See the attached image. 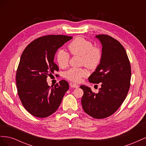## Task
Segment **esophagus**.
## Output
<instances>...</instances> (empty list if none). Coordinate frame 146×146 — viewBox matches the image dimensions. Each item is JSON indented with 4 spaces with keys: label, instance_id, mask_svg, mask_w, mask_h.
Masks as SVG:
<instances>
[{
    "label": "esophagus",
    "instance_id": "1",
    "mask_svg": "<svg viewBox=\"0 0 146 146\" xmlns=\"http://www.w3.org/2000/svg\"><path fill=\"white\" fill-rule=\"evenodd\" d=\"M70 86L71 88H78L79 86L76 85V84H74V83H70Z\"/></svg>",
    "mask_w": 146,
    "mask_h": 146
}]
</instances>
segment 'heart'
<instances>
[{
    "label": "heart",
    "instance_id": "b5f03b06",
    "mask_svg": "<svg viewBox=\"0 0 146 146\" xmlns=\"http://www.w3.org/2000/svg\"><path fill=\"white\" fill-rule=\"evenodd\" d=\"M68 49L74 55L82 56V63L90 69H95L99 65L102 58V51L98 47L94 46L91 41L82 37H77L70 42ZM70 55L63 49H60L56 52V60L59 67L64 69L69 64ZM88 71L84 68H72L65 74L68 80L78 83L83 77L87 76Z\"/></svg>",
    "mask_w": 146,
    "mask_h": 146
}]
</instances>
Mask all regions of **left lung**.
<instances>
[{"label":"left lung","instance_id":"1","mask_svg":"<svg viewBox=\"0 0 146 146\" xmlns=\"http://www.w3.org/2000/svg\"><path fill=\"white\" fill-rule=\"evenodd\" d=\"M102 45V58L95 71L88 78L92 83L101 84L98 93L80 86L83 90V109L95 119L112 115L126 98L130 86L131 66L124 47L107 35H97Z\"/></svg>","mask_w":146,"mask_h":146}]
</instances>
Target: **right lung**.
Returning <instances> with one entry per match:
<instances>
[{"label":"right lung","instance_id":"1","mask_svg":"<svg viewBox=\"0 0 146 146\" xmlns=\"http://www.w3.org/2000/svg\"><path fill=\"white\" fill-rule=\"evenodd\" d=\"M72 38L59 35L39 37L30 42L21 55L16 72L17 93L24 107L35 117H46L55 113L69 89L64 80L54 87L48 86L46 80L59 70L54 61L56 52Z\"/></svg>","mask_w":146,"mask_h":146}]
</instances>
